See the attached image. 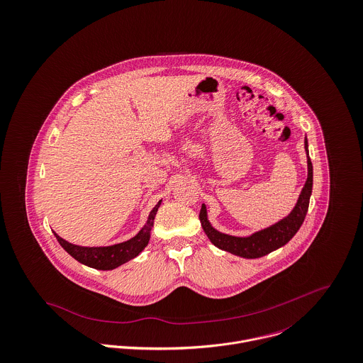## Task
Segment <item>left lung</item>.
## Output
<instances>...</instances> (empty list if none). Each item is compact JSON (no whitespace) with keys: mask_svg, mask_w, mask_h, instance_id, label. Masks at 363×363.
<instances>
[{"mask_svg":"<svg viewBox=\"0 0 363 363\" xmlns=\"http://www.w3.org/2000/svg\"><path fill=\"white\" fill-rule=\"evenodd\" d=\"M305 150L308 153V179L305 182V186L302 188V192L299 195V199L296 201L294 210L274 225L264 228L262 231H257L250 237L242 238V237L227 235L211 227V224L207 220L206 206L201 204V214H199L201 227L214 246L241 257L256 259L281 247L298 233V230L301 228L306 217L309 199L312 195V186H313V165L309 159L306 139H305Z\"/></svg>","mask_w":363,"mask_h":363,"instance_id":"8db88e82","label":"left lung"}]
</instances>
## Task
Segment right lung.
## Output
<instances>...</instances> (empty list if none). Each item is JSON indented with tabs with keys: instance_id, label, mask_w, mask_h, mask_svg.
<instances>
[{
	"instance_id": "right-lung-1",
	"label": "right lung",
	"mask_w": 363,
	"mask_h": 363,
	"mask_svg": "<svg viewBox=\"0 0 363 363\" xmlns=\"http://www.w3.org/2000/svg\"><path fill=\"white\" fill-rule=\"evenodd\" d=\"M162 204L159 201L155 208L150 211L146 225L129 241L121 242L111 246H97V247H89V246H79L69 243L61 237H58L55 233V238L60 242V245L82 264H86L89 267L97 269V270H113L123 263L129 262L130 259L136 257L149 243L150 240V231L155 224V217Z\"/></svg>"
}]
</instances>
